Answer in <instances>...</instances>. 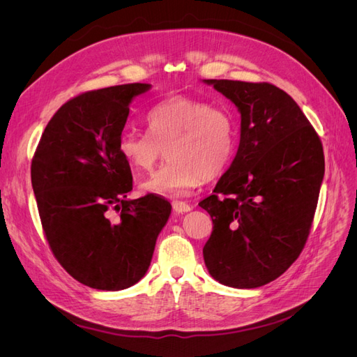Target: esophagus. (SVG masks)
<instances>
[{
	"mask_svg": "<svg viewBox=\"0 0 357 357\" xmlns=\"http://www.w3.org/2000/svg\"><path fill=\"white\" fill-rule=\"evenodd\" d=\"M172 210H174V213H177V214H183V213L190 211L192 207L189 204L183 202V201H174L172 202Z\"/></svg>",
	"mask_w": 357,
	"mask_h": 357,
	"instance_id": "obj_1",
	"label": "esophagus"
}]
</instances>
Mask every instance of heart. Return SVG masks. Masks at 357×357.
Instances as JSON below:
<instances>
[{
    "label": "heart",
    "mask_w": 357,
    "mask_h": 357,
    "mask_svg": "<svg viewBox=\"0 0 357 357\" xmlns=\"http://www.w3.org/2000/svg\"><path fill=\"white\" fill-rule=\"evenodd\" d=\"M147 132L125 131L117 150L135 171H147L168 150L167 164L139 183L144 193L178 198L205 177L223 172L232 162L238 131L229 112L210 102L172 96L146 114Z\"/></svg>",
    "instance_id": "1"
}]
</instances>
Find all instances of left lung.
Instances as JSON below:
<instances>
[{
	"mask_svg": "<svg viewBox=\"0 0 357 357\" xmlns=\"http://www.w3.org/2000/svg\"><path fill=\"white\" fill-rule=\"evenodd\" d=\"M204 83L241 114L232 164L199 202L213 220L204 262L225 286L261 287L282 275L305 245L325 176L321 142L291 96L271 83Z\"/></svg>",
	"mask_w": 357,
	"mask_h": 357,
	"instance_id": "obj_1",
	"label": "left lung"
}]
</instances>
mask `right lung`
I'll use <instances>...</instances> for the list:
<instances>
[{"label":"right lung","mask_w":357,"mask_h":357,"mask_svg":"<svg viewBox=\"0 0 357 357\" xmlns=\"http://www.w3.org/2000/svg\"><path fill=\"white\" fill-rule=\"evenodd\" d=\"M150 88L129 83L74 96L53 114L32 158L47 243L63 269L92 289L139 282L171 214L169 202L156 195L126 198L132 174L117 150L129 104Z\"/></svg>","instance_id":"1"}]
</instances>
